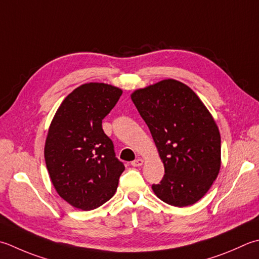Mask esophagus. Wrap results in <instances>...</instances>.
<instances>
[{"mask_svg": "<svg viewBox=\"0 0 259 259\" xmlns=\"http://www.w3.org/2000/svg\"><path fill=\"white\" fill-rule=\"evenodd\" d=\"M143 164H144V160L141 158H138V159H136L134 161H131V166H134V167H139Z\"/></svg>", "mask_w": 259, "mask_h": 259, "instance_id": "34e87169", "label": "esophagus"}]
</instances>
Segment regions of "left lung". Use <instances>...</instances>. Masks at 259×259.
I'll return each mask as SVG.
<instances>
[{"mask_svg": "<svg viewBox=\"0 0 259 259\" xmlns=\"http://www.w3.org/2000/svg\"><path fill=\"white\" fill-rule=\"evenodd\" d=\"M148 125L165 175L151 189L165 203L194 204L213 184L221 166L219 129L193 91L175 79H164L131 94Z\"/></svg>", "mask_w": 259, "mask_h": 259, "instance_id": "8db88e82", "label": "left lung"}]
</instances>
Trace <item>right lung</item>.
I'll list each match as a JSON object with an SVG mask.
<instances>
[{
	"instance_id": "obj_1",
	"label": "right lung",
	"mask_w": 259,
	"mask_h": 259,
	"mask_svg": "<svg viewBox=\"0 0 259 259\" xmlns=\"http://www.w3.org/2000/svg\"><path fill=\"white\" fill-rule=\"evenodd\" d=\"M122 91L104 83H88L67 95L56 112L45 145L47 169L60 197L90 211L112 197L124 165L115 157L102 120Z\"/></svg>"
}]
</instances>
